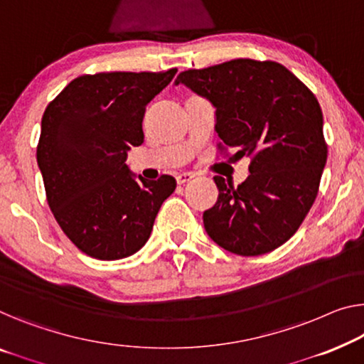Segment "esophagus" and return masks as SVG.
Returning a JSON list of instances; mask_svg holds the SVG:
<instances>
[{
	"instance_id": "esophagus-1",
	"label": "esophagus",
	"mask_w": 364,
	"mask_h": 364,
	"mask_svg": "<svg viewBox=\"0 0 364 364\" xmlns=\"http://www.w3.org/2000/svg\"><path fill=\"white\" fill-rule=\"evenodd\" d=\"M194 178L193 173H180V175H176V183L178 184H184V183H189Z\"/></svg>"
}]
</instances>
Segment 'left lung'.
I'll return each mask as SVG.
<instances>
[{
  "mask_svg": "<svg viewBox=\"0 0 364 364\" xmlns=\"http://www.w3.org/2000/svg\"><path fill=\"white\" fill-rule=\"evenodd\" d=\"M184 85L215 107V132L235 156H250L237 188L214 176L219 198L204 210L208 235L224 250L257 257L296 234L317 198L327 161L316 96L276 62L237 58L181 72Z\"/></svg>",
  "mask_w": 364,
  "mask_h": 364,
  "instance_id": "8db88e82",
  "label": "left lung"
}]
</instances>
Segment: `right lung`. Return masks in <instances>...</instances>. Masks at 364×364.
<instances>
[{
  "mask_svg": "<svg viewBox=\"0 0 364 364\" xmlns=\"http://www.w3.org/2000/svg\"><path fill=\"white\" fill-rule=\"evenodd\" d=\"M168 72L83 75L65 86L42 116L37 165L47 203L70 240L97 259L139 252L176 180L147 181L126 164L144 144L145 107L165 86Z\"/></svg>",
  "mask_w": 364,
  "mask_h": 364,
  "instance_id": "right-lung-1",
  "label": "right lung"
}]
</instances>
